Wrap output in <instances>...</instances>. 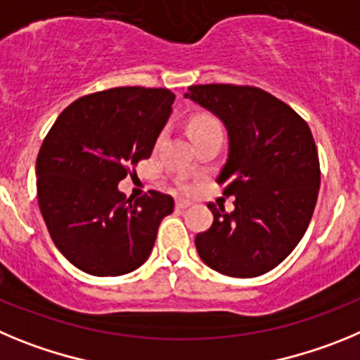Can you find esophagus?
I'll list each match as a JSON object with an SVG mask.
<instances>
[{
	"mask_svg": "<svg viewBox=\"0 0 360 360\" xmlns=\"http://www.w3.org/2000/svg\"><path fill=\"white\" fill-rule=\"evenodd\" d=\"M188 206H190V202H188V200H184V199L176 200V208L177 210H184V208H188Z\"/></svg>",
	"mask_w": 360,
	"mask_h": 360,
	"instance_id": "34e87169",
	"label": "esophagus"
}]
</instances>
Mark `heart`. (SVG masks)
Listing matches in <instances>:
<instances>
[{
	"mask_svg": "<svg viewBox=\"0 0 360 360\" xmlns=\"http://www.w3.org/2000/svg\"><path fill=\"white\" fill-rule=\"evenodd\" d=\"M215 129H220V124L212 115H197L193 116V118L190 120V124H188V132H190V136L195 134V132L215 131Z\"/></svg>",
	"mask_w": 360,
	"mask_h": 360,
	"instance_id": "obj_1",
	"label": "heart"
}]
</instances>
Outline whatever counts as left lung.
I'll list each match as a JSON object with an SVG mask.
<instances>
[{"instance_id": "1", "label": "left lung", "mask_w": 360, "mask_h": 360, "mask_svg": "<svg viewBox=\"0 0 360 360\" xmlns=\"http://www.w3.org/2000/svg\"><path fill=\"white\" fill-rule=\"evenodd\" d=\"M184 98L219 116L229 140L217 183L235 210L208 204L213 224L195 236L200 260L233 278L269 273L294 251L316 208L321 172L310 127L260 87L202 84Z\"/></svg>"}]
</instances>
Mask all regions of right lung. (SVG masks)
Segmentation results:
<instances>
[{"label": "right lung", "instance_id": "obj_1", "mask_svg": "<svg viewBox=\"0 0 360 360\" xmlns=\"http://www.w3.org/2000/svg\"><path fill=\"white\" fill-rule=\"evenodd\" d=\"M163 87H112L68 105L35 163L37 199L51 240L77 269L122 276L145 264L174 199L150 190L125 199L118 183L148 160L172 112Z\"/></svg>", "mask_w": 360, "mask_h": 360}]
</instances>
